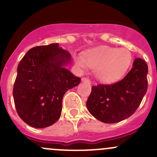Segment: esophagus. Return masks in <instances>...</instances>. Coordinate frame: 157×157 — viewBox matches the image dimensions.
<instances>
[{"label": "esophagus", "instance_id": "esophagus-1", "mask_svg": "<svg viewBox=\"0 0 157 157\" xmlns=\"http://www.w3.org/2000/svg\"><path fill=\"white\" fill-rule=\"evenodd\" d=\"M82 81L86 82V83H90V80H89V78H87V77H83V78H82Z\"/></svg>", "mask_w": 157, "mask_h": 157}]
</instances>
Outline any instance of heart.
I'll use <instances>...</instances> for the list:
<instances>
[{
  "instance_id": "b5f03b06",
  "label": "heart",
  "mask_w": 157,
  "mask_h": 157,
  "mask_svg": "<svg viewBox=\"0 0 157 157\" xmlns=\"http://www.w3.org/2000/svg\"><path fill=\"white\" fill-rule=\"evenodd\" d=\"M83 61L93 69L99 80L111 82L117 80L124 74L132 61L131 53L125 48H102L90 51L83 55ZM78 65L83 67L84 63L77 59Z\"/></svg>"
}]
</instances>
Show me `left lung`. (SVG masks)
Instances as JSON below:
<instances>
[{"label":"left lung","mask_w":157,"mask_h":157,"mask_svg":"<svg viewBox=\"0 0 157 157\" xmlns=\"http://www.w3.org/2000/svg\"><path fill=\"white\" fill-rule=\"evenodd\" d=\"M148 67L142 58H136L133 67L119 81L92 86L86 101L89 112L104 123L119 122L129 118L140 105L147 90Z\"/></svg>","instance_id":"obj_1"}]
</instances>
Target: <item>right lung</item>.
I'll list each match as a JSON object with an SVG mask.
<instances>
[{"label": "right lung", "mask_w": 157, "mask_h": 157, "mask_svg": "<svg viewBox=\"0 0 157 157\" xmlns=\"http://www.w3.org/2000/svg\"><path fill=\"white\" fill-rule=\"evenodd\" d=\"M71 57L53 43L32 48L20 61L13 95L17 114L27 124L43 128L59 119L64 93L81 80L64 67Z\"/></svg>", "instance_id": "add662e5"}]
</instances>
